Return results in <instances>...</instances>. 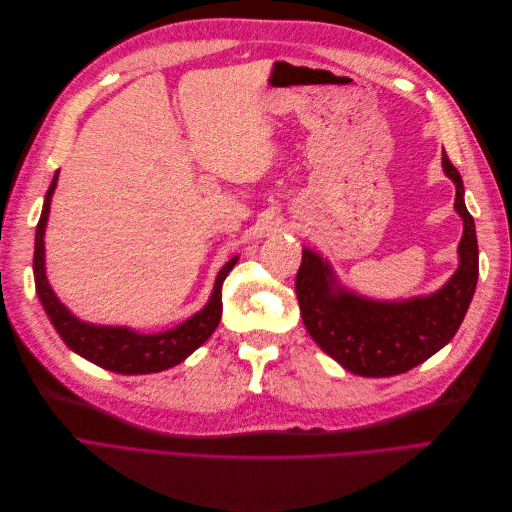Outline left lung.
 I'll list each match as a JSON object with an SVG mask.
<instances>
[{"label":"left lung","instance_id":"8db88e82","mask_svg":"<svg viewBox=\"0 0 512 512\" xmlns=\"http://www.w3.org/2000/svg\"><path fill=\"white\" fill-rule=\"evenodd\" d=\"M442 168L456 187L454 210L462 218L458 269L429 296L373 300L337 281L329 260L302 250L296 296L306 331L342 367L360 377H392L440 352L469 310L479 277L475 221L465 206L460 173L442 154Z\"/></svg>","mask_w":512,"mask_h":512}]
</instances>
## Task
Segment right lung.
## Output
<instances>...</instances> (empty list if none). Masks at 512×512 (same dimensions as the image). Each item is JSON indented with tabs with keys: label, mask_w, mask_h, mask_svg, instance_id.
Masks as SVG:
<instances>
[{
	"label": "right lung",
	"mask_w": 512,
	"mask_h": 512,
	"mask_svg": "<svg viewBox=\"0 0 512 512\" xmlns=\"http://www.w3.org/2000/svg\"><path fill=\"white\" fill-rule=\"evenodd\" d=\"M58 173L52 179L50 189L45 193L41 218L35 233V258L33 273L39 302L43 304L47 316L64 339V344L83 356L85 360L97 364L106 371L120 375H148L166 371L175 364L183 362L189 354L196 352L206 339L214 333L221 323L223 314V281L229 271L237 264L239 256H233L216 275L212 294L206 306L191 314L187 321L175 325L173 329L158 333H139L131 327H114V325H93L81 321L79 316L72 314L54 294V289L45 275V227L47 216H50V204L56 191Z\"/></svg>",
	"instance_id": "right-lung-1"
}]
</instances>
